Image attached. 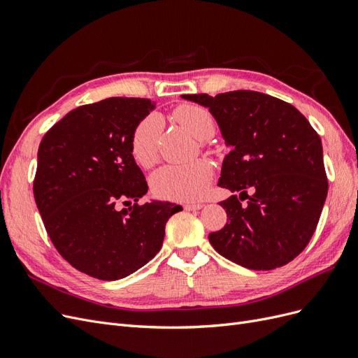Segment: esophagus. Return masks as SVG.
<instances>
[{"mask_svg": "<svg viewBox=\"0 0 358 358\" xmlns=\"http://www.w3.org/2000/svg\"><path fill=\"white\" fill-rule=\"evenodd\" d=\"M204 204H201V203H188V204H185L183 206V208H185L187 210H199V209H201Z\"/></svg>", "mask_w": 358, "mask_h": 358, "instance_id": "34e87169", "label": "esophagus"}]
</instances>
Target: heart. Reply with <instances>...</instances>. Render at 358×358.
Returning a JSON list of instances; mask_svg holds the SVG:
<instances>
[{"instance_id": "heart-1", "label": "heart", "mask_w": 358, "mask_h": 358, "mask_svg": "<svg viewBox=\"0 0 358 358\" xmlns=\"http://www.w3.org/2000/svg\"><path fill=\"white\" fill-rule=\"evenodd\" d=\"M176 121L199 140H208L215 133V121L201 106L185 104L175 110ZM162 117L150 113L136 127L131 137V152L142 167L152 166L158 158V140L162 131ZM213 178L209 161L196 159L183 164H167L152 178L158 196L175 201H197L208 192Z\"/></svg>"}]
</instances>
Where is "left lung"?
<instances>
[{"instance_id":"8db88e82","label":"left lung","mask_w":358,"mask_h":358,"mask_svg":"<svg viewBox=\"0 0 358 358\" xmlns=\"http://www.w3.org/2000/svg\"><path fill=\"white\" fill-rule=\"evenodd\" d=\"M208 107L225 145L218 185L227 224L209 234L216 252L252 270L294 259L317 229L329 182L321 138L294 106L255 91L182 95ZM252 194H248L247 191Z\"/></svg>"}]
</instances>
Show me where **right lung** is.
Returning a JSON list of instances; mask_svg holds the SVG:
<instances>
[{
	"instance_id": "obj_1",
	"label": "right lung",
	"mask_w": 358,
	"mask_h": 358,
	"mask_svg": "<svg viewBox=\"0 0 358 358\" xmlns=\"http://www.w3.org/2000/svg\"><path fill=\"white\" fill-rule=\"evenodd\" d=\"M155 109L148 99L112 96L69 112L43 137L34 199L58 252L80 272L122 279L152 259L179 204L150 200L117 210L148 192L131 152L138 122ZM127 203V201H124Z\"/></svg>"
}]
</instances>
